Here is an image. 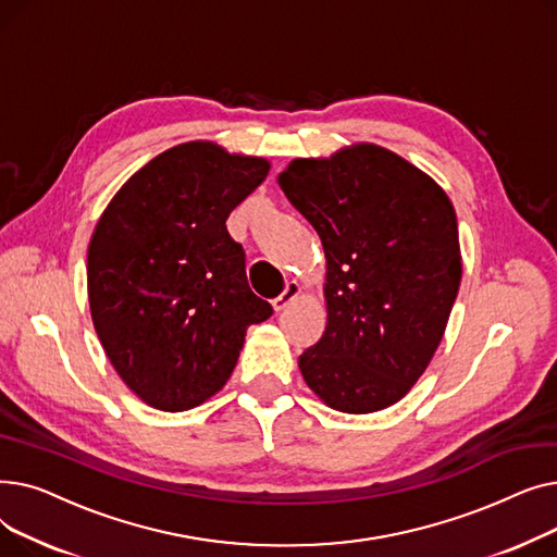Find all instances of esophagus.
I'll return each instance as SVG.
<instances>
[{"instance_id":"34e87169","label":"esophagus","mask_w":557,"mask_h":557,"mask_svg":"<svg viewBox=\"0 0 557 557\" xmlns=\"http://www.w3.org/2000/svg\"><path fill=\"white\" fill-rule=\"evenodd\" d=\"M300 294H302V286L298 282H286L282 294L273 300V309L275 311H284L290 302H296L300 298Z\"/></svg>"}]
</instances>
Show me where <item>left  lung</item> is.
<instances>
[{"label": "left lung", "instance_id": "left-lung-1", "mask_svg": "<svg viewBox=\"0 0 557 557\" xmlns=\"http://www.w3.org/2000/svg\"><path fill=\"white\" fill-rule=\"evenodd\" d=\"M323 242L327 327L298 359L341 413L397 404L443 341L462 261L456 212L422 169L370 141L296 158L277 175Z\"/></svg>", "mask_w": 557, "mask_h": 557}]
</instances>
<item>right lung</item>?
<instances>
[{"label":"right lung","mask_w":557,"mask_h":557,"mask_svg":"<svg viewBox=\"0 0 557 557\" xmlns=\"http://www.w3.org/2000/svg\"><path fill=\"white\" fill-rule=\"evenodd\" d=\"M271 162L185 141L146 162L103 210L87 248L97 336L122 382L158 411L216 395L246 330L271 318L225 221Z\"/></svg>","instance_id":"add662e5"}]
</instances>
